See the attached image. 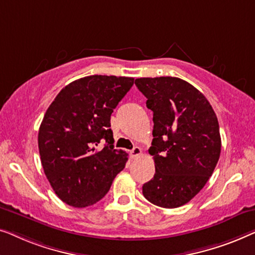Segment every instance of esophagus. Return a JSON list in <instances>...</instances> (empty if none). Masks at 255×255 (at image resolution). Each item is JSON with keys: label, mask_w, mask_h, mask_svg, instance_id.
<instances>
[{"label": "esophagus", "mask_w": 255, "mask_h": 255, "mask_svg": "<svg viewBox=\"0 0 255 255\" xmlns=\"http://www.w3.org/2000/svg\"><path fill=\"white\" fill-rule=\"evenodd\" d=\"M141 153H142L141 148H139V146H134V148H132V150L130 151V157L132 159H137L138 157L141 156Z\"/></svg>", "instance_id": "1"}]
</instances>
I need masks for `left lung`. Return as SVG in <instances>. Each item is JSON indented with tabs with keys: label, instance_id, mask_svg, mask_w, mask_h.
Returning a JSON list of instances; mask_svg holds the SVG:
<instances>
[{
	"label": "left lung",
	"instance_id": "1",
	"mask_svg": "<svg viewBox=\"0 0 255 255\" xmlns=\"http://www.w3.org/2000/svg\"><path fill=\"white\" fill-rule=\"evenodd\" d=\"M135 85L153 112L155 175L142 187L144 198L162 208L189 202L209 180L221 155L216 114L206 97L178 77H143Z\"/></svg>",
	"mask_w": 255,
	"mask_h": 255
}]
</instances>
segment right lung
<instances>
[{"label": "right lung", "instance_id": "obj_1", "mask_svg": "<svg viewBox=\"0 0 255 255\" xmlns=\"http://www.w3.org/2000/svg\"><path fill=\"white\" fill-rule=\"evenodd\" d=\"M132 84L131 77L80 78L64 87L46 111L39 153L49 184L64 203L75 208L97 203L125 168L128 157L114 149L111 114Z\"/></svg>", "mask_w": 255, "mask_h": 255}]
</instances>
